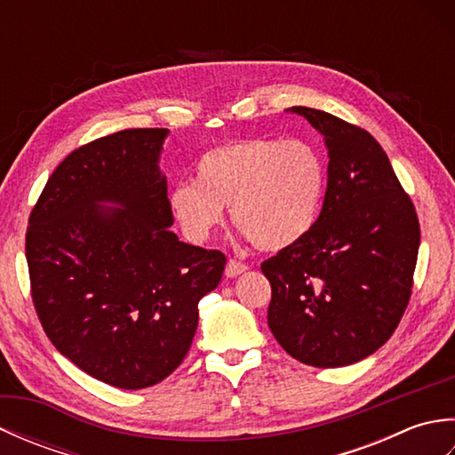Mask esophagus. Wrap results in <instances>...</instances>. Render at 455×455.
<instances>
[{
  "label": "esophagus",
  "mask_w": 455,
  "mask_h": 455,
  "mask_svg": "<svg viewBox=\"0 0 455 455\" xmlns=\"http://www.w3.org/2000/svg\"><path fill=\"white\" fill-rule=\"evenodd\" d=\"M246 269H248V266L243 264V262H238V259H228V264L225 267V275L227 277H236L240 274H244Z\"/></svg>",
  "instance_id": "esophagus-1"
}]
</instances>
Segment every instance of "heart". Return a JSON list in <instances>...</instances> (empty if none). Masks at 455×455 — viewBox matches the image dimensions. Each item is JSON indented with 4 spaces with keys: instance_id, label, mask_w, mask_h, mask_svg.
<instances>
[{
    "instance_id": "heart-1",
    "label": "heart",
    "mask_w": 455,
    "mask_h": 455,
    "mask_svg": "<svg viewBox=\"0 0 455 455\" xmlns=\"http://www.w3.org/2000/svg\"><path fill=\"white\" fill-rule=\"evenodd\" d=\"M324 168L301 140L250 139L203 154L196 183H178L170 207L191 240H207L230 220L256 248L277 252L297 244L313 228L321 209Z\"/></svg>"
}]
</instances>
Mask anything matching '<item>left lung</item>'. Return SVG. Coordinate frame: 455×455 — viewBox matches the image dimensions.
<instances>
[{
  "label": "left lung",
  "instance_id": "left-lung-1",
  "mask_svg": "<svg viewBox=\"0 0 455 455\" xmlns=\"http://www.w3.org/2000/svg\"><path fill=\"white\" fill-rule=\"evenodd\" d=\"M289 111L324 137L328 183L308 235L262 264L267 326L299 362L350 365L389 340L409 305L419 217L370 132L326 111Z\"/></svg>",
  "mask_w": 455,
  "mask_h": 455
}]
</instances>
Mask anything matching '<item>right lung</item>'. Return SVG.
<instances>
[{"label": "right lung", "instance_id": "add662e5", "mask_svg": "<svg viewBox=\"0 0 455 455\" xmlns=\"http://www.w3.org/2000/svg\"><path fill=\"white\" fill-rule=\"evenodd\" d=\"M168 132L127 129L84 144L52 172L28 217L38 321L58 352L119 389L156 385L183 362L201 297L227 264L219 250L170 230L158 166Z\"/></svg>", "mask_w": 455, "mask_h": 455}]
</instances>
